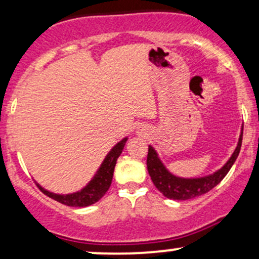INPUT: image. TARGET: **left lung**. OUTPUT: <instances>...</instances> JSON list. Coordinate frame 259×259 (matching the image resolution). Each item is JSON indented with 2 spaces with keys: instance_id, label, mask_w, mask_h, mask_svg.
<instances>
[{
  "instance_id": "8db88e82",
  "label": "left lung",
  "mask_w": 259,
  "mask_h": 259,
  "mask_svg": "<svg viewBox=\"0 0 259 259\" xmlns=\"http://www.w3.org/2000/svg\"><path fill=\"white\" fill-rule=\"evenodd\" d=\"M242 135L243 126L241 127V135L238 138L237 146H236L231 157L227 160L221 168H219L211 175L195 178H184L173 175L172 172L167 169L163 162L158 157L157 151L151 145H149V153H147V171H149L150 177H151L156 188L160 190L166 198L173 199V200H188V199L197 198L199 195L205 194L215 186H218L229 173L232 164L235 163L236 158H237L238 153H240L241 145H242Z\"/></svg>"
}]
</instances>
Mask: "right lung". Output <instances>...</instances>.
I'll return each mask as SVG.
<instances>
[{
	"instance_id": "right-lung-1",
	"label": "right lung",
	"mask_w": 259,
	"mask_h": 259,
	"mask_svg": "<svg viewBox=\"0 0 259 259\" xmlns=\"http://www.w3.org/2000/svg\"><path fill=\"white\" fill-rule=\"evenodd\" d=\"M127 138L121 139L118 144L110 149V151L107 153L104 157L103 162L101 163L97 172L95 173L91 181L88 182L86 186L77 192L69 193V194H59V193L50 192V190L45 189L41 187L38 182H35L36 186L41 190L44 194L48 197L54 199V200L59 201V203L64 204L67 206H75V208H84V206L92 205V204L97 203V201L103 197L109 189L110 184H112L113 173H114V167L116 160L123 152L125 144H126Z\"/></svg>"
}]
</instances>
